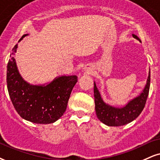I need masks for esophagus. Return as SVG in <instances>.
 <instances>
[{"label":"esophagus","instance_id":"esophagus-1","mask_svg":"<svg viewBox=\"0 0 160 160\" xmlns=\"http://www.w3.org/2000/svg\"><path fill=\"white\" fill-rule=\"evenodd\" d=\"M84 70H85L86 72H88V73H89V72H90V71H91V70H90V69H88V68H85V69H84Z\"/></svg>","mask_w":160,"mask_h":160}]
</instances>
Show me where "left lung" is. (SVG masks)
<instances>
[{
  "instance_id": "8db88e82",
  "label": "left lung",
  "mask_w": 160,
  "mask_h": 160,
  "mask_svg": "<svg viewBox=\"0 0 160 160\" xmlns=\"http://www.w3.org/2000/svg\"><path fill=\"white\" fill-rule=\"evenodd\" d=\"M132 35L133 38L141 42V40L137 35L132 34ZM150 82H151V72L149 70L146 84L142 90L139 92V95L129 100L122 107H115L106 103L96 87V82H94L95 109L98 119L104 125L112 126V127H119L133 122L139 116L145 108L149 92Z\"/></svg>"
}]
</instances>
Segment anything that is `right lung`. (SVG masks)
<instances>
[{
  "mask_svg": "<svg viewBox=\"0 0 160 160\" xmlns=\"http://www.w3.org/2000/svg\"><path fill=\"white\" fill-rule=\"evenodd\" d=\"M27 35H23L18 42ZM17 49L18 44L12 49L7 72V89L14 108L21 117L33 123L46 125L56 122L66 111L78 77L59 76L44 84L29 83L18 69L15 58Z\"/></svg>",
  "mask_w": 160,
  "mask_h": 160,
  "instance_id": "1",
  "label": "right lung"
}]
</instances>
